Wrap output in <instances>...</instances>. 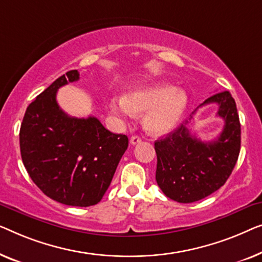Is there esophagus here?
Masks as SVG:
<instances>
[{"label": "esophagus", "mask_w": 262, "mask_h": 262, "mask_svg": "<svg viewBox=\"0 0 262 262\" xmlns=\"http://www.w3.org/2000/svg\"><path fill=\"white\" fill-rule=\"evenodd\" d=\"M140 142H141V138H140V136H138V135L132 136V139H130V143H132L133 146L138 145V143H140Z\"/></svg>", "instance_id": "esophagus-1"}]
</instances>
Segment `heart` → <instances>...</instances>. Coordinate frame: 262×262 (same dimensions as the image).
I'll use <instances>...</instances> for the list:
<instances>
[{
    "instance_id": "heart-1",
    "label": "heart",
    "mask_w": 262,
    "mask_h": 262,
    "mask_svg": "<svg viewBox=\"0 0 262 262\" xmlns=\"http://www.w3.org/2000/svg\"><path fill=\"white\" fill-rule=\"evenodd\" d=\"M186 105V94L166 83L140 86L126 96H114L108 101L110 112L122 119L147 111L143 126L153 135L172 130L182 120Z\"/></svg>"
}]
</instances>
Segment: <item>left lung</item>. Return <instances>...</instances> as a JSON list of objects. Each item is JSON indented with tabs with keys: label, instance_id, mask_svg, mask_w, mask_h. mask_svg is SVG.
I'll list each match as a JSON object with an SVG mask.
<instances>
[{
	"label": "left lung",
	"instance_id": "left-lung-1",
	"mask_svg": "<svg viewBox=\"0 0 262 262\" xmlns=\"http://www.w3.org/2000/svg\"><path fill=\"white\" fill-rule=\"evenodd\" d=\"M209 103L219 105L217 116L224 121L215 141H201L191 134L186 121L154 143L158 185L179 203L203 200L223 186L240 154L241 124L235 99L229 91H223L205 99L201 106Z\"/></svg>",
	"mask_w": 262,
	"mask_h": 262
}]
</instances>
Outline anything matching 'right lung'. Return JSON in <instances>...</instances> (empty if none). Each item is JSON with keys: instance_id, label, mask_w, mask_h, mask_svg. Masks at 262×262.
<instances>
[{"instance_id": "obj_1", "label": "right lung", "mask_w": 262, "mask_h": 262, "mask_svg": "<svg viewBox=\"0 0 262 262\" xmlns=\"http://www.w3.org/2000/svg\"><path fill=\"white\" fill-rule=\"evenodd\" d=\"M79 79L71 70L36 96L20 128L22 163L47 197L71 206L97 204L112 183L128 138L114 134L98 119H77L62 112L57 91Z\"/></svg>"}]
</instances>
